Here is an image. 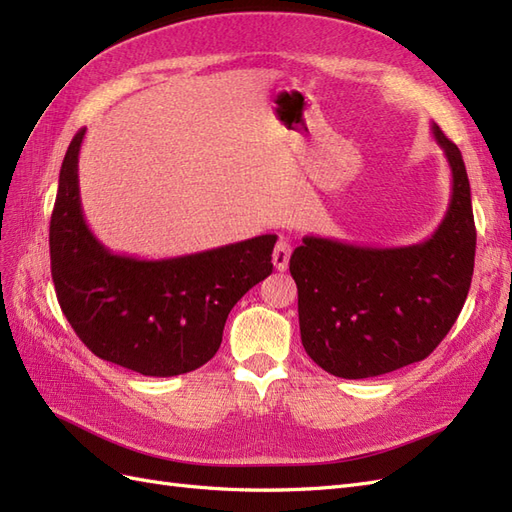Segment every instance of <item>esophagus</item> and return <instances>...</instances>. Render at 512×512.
Segmentation results:
<instances>
[{"instance_id":"obj_1","label":"esophagus","mask_w":512,"mask_h":512,"mask_svg":"<svg viewBox=\"0 0 512 512\" xmlns=\"http://www.w3.org/2000/svg\"><path fill=\"white\" fill-rule=\"evenodd\" d=\"M290 255H292V246L287 244L285 240H279L274 244V251H272V264L279 272L287 270V264H290Z\"/></svg>"}]
</instances>
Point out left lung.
Segmentation results:
<instances>
[{"label": "left lung", "mask_w": 512, "mask_h": 512, "mask_svg": "<svg viewBox=\"0 0 512 512\" xmlns=\"http://www.w3.org/2000/svg\"><path fill=\"white\" fill-rule=\"evenodd\" d=\"M452 173L450 205L428 240L374 248L305 235L292 253L300 339L339 378L381 376L426 359L461 313L476 225L463 155L432 123Z\"/></svg>", "instance_id": "obj_1"}]
</instances>
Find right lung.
Listing matches in <instances>:
<instances>
[{
    "mask_svg": "<svg viewBox=\"0 0 512 512\" xmlns=\"http://www.w3.org/2000/svg\"><path fill=\"white\" fill-rule=\"evenodd\" d=\"M86 129L60 168L49 225L51 277L86 348L142 376H177L216 355L233 305L272 272L277 235L170 259L116 255L88 229L77 162Z\"/></svg>",
    "mask_w": 512,
    "mask_h": 512,
    "instance_id": "add662e5",
    "label": "right lung"
}]
</instances>
